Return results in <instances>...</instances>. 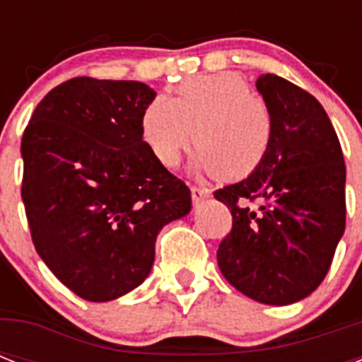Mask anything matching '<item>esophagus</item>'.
I'll list each match as a JSON object with an SVG mask.
<instances>
[{
	"label": "esophagus",
	"instance_id": "1",
	"mask_svg": "<svg viewBox=\"0 0 362 362\" xmlns=\"http://www.w3.org/2000/svg\"><path fill=\"white\" fill-rule=\"evenodd\" d=\"M210 197V189L209 187H201V186H192V199L193 203L199 204L201 201H204V199Z\"/></svg>",
	"mask_w": 362,
	"mask_h": 362
}]
</instances>
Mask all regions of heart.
<instances>
[{"label": "heart", "instance_id": "obj_1", "mask_svg": "<svg viewBox=\"0 0 362 362\" xmlns=\"http://www.w3.org/2000/svg\"><path fill=\"white\" fill-rule=\"evenodd\" d=\"M142 141L165 167H175L192 141L195 173L221 180L253 175L269 156L274 120L269 105L238 73L187 78L173 98H156L141 118Z\"/></svg>", "mask_w": 362, "mask_h": 362}]
</instances>
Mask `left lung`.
I'll use <instances>...</instances> for the list:
<instances>
[{
  "label": "left lung",
  "mask_w": 362,
  "mask_h": 362,
  "mask_svg": "<svg viewBox=\"0 0 362 362\" xmlns=\"http://www.w3.org/2000/svg\"><path fill=\"white\" fill-rule=\"evenodd\" d=\"M257 90L274 120L272 146L253 175L214 192L233 216L218 264L246 297L284 306L308 297L331 269L346 229V165L314 95L270 73Z\"/></svg>",
  "instance_id": "1"
}]
</instances>
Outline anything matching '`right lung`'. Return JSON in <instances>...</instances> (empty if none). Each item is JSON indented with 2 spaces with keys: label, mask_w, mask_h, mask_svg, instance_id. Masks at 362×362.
Returning a JSON list of instances; mask_svg holds the SVG:
<instances>
[{
  "label": "right lung",
  "mask_w": 362,
  "mask_h": 362,
  "mask_svg": "<svg viewBox=\"0 0 362 362\" xmlns=\"http://www.w3.org/2000/svg\"><path fill=\"white\" fill-rule=\"evenodd\" d=\"M156 98L136 81L76 76L42 98L22 135V201L37 253L65 287L107 303L146 280L158 233L189 187L142 141Z\"/></svg>",
  "instance_id": "obj_1"
}]
</instances>
